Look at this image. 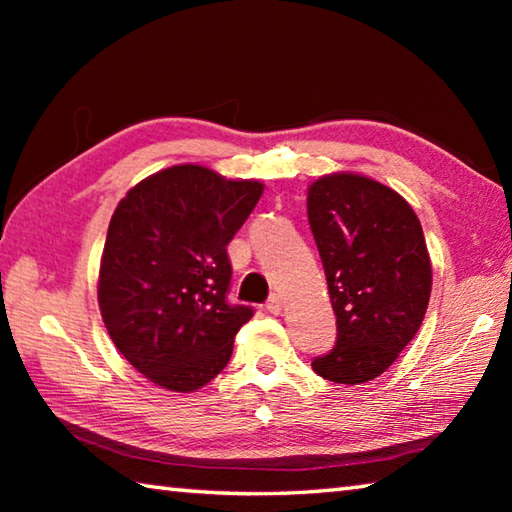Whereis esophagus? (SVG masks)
Here are the masks:
<instances>
[{
  "mask_svg": "<svg viewBox=\"0 0 512 512\" xmlns=\"http://www.w3.org/2000/svg\"><path fill=\"white\" fill-rule=\"evenodd\" d=\"M266 309L271 311V314H280V311H282V298L277 296V293H273V296L268 298V302H266Z\"/></svg>",
  "mask_w": 512,
  "mask_h": 512,
  "instance_id": "obj_1",
  "label": "esophagus"
}]
</instances>
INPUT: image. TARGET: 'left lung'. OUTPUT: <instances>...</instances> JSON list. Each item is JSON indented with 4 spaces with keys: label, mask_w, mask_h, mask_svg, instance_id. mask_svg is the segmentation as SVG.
<instances>
[{
    "label": "left lung",
    "mask_w": 512,
    "mask_h": 512,
    "mask_svg": "<svg viewBox=\"0 0 512 512\" xmlns=\"http://www.w3.org/2000/svg\"><path fill=\"white\" fill-rule=\"evenodd\" d=\"M307 214L336 314V343L311 361L334 384L386 372L411 343L431 296L422 225L391 187L359 173L318 178Z\"/></svg>",
    "instance_id": "8db88e82"
}]
</instances>
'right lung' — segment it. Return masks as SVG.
Here are the masks:
<instances>
[{
    "label": "right lung",
    "instance_id": "1",
    "mask_svg": "<svg viewBox=\"0 0 512 512\" xmlns=\"http://www.w3.org/2000/svg\"><path fill=\"white\" fill-rule=\"evenodd\" d=\"M264 185L198 164L153 173L108 225L99 309L112 343L153 384L192 393L228 366L253 307L230 305L228 244Z\"/></svg>",
    "mask_w": 512,
    "mask_h": 512
}]
</instances>
